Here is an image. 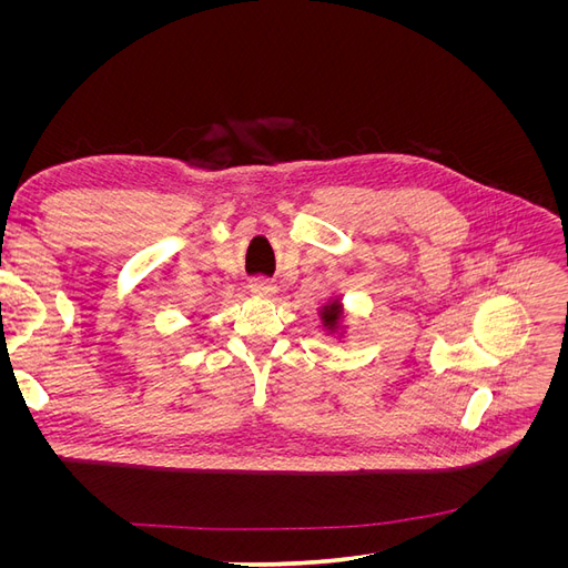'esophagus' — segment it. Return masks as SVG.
I'll use <instances>...</instances> for the list:
<instances>
[{
    "label": "esophagus",
    "instance_id": "34e87169",
    "mask_svg": "<svg viewBox=\"0 0 568 568\" xmlns=\"http://www.w3.org/2000/svg\"><path fill=\"white\" fill-rule=\"evenodd\" d=\"M248 288H251V294H255V296H263V298H270V296L277 294V284L270 282V280H263V277L251 280Z\"/></svg>",
    "mask_w": 568,
    "mask_h": 568
}]
</instances>
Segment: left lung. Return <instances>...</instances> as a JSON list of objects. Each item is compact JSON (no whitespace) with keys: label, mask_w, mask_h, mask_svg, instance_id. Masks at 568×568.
<instances>
[{"label":"left lung","mask_w":568,"mask_h":568,"mask_svg":"<svg viewBox=\"0 0 568 568\" xmlns=\"http://www.w3.org/2000/svg\"><path fill=\"white\" fill-rule=\"evenodd\" d=\"M320 320H322V326L329 334H343V303L341 298H332L326 305H322L320 311Z\"/></svg>","instance_id":"obj_1"}]
</instances>
